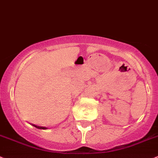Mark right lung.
<instances>
[{
    "label": "right lung",
    "instance_id": "right-lung-1",
    "mask_svg": "<svg viewBox=\"0 0 158 158\" xmlns=\"http://www.w3.org/2000/svg\"><path fill=\"white\" fill-rule=\"evenodd\" d=\"M34 126H35V127L38 128V129H46L45 127H39V126H37V125H35V124H34Z\"/></svg>",
    "mask_w": 158,
    "mask_h": 158
}]
</instances>
